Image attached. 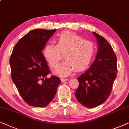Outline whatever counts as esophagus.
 <instances>
[{
  "label": "esophagus",
  "mask_w": 129,
  "mask_h": 129,
  "mask_svg": "<svg viewBox=\"0 0 129 129\" xmlns=\"http://www.w3.org/2000/svg\"><path fill=\"white\" fill-rule=\"evenodd\" d=\"M68 78H61V81L62 82L63 81H68Z\"/></svg>",
  "instance_id": "1"
}]
</instances>
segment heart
Returning <instances> with one entry per match:
<instances>
[{
	"label": "heart",
	"instance_id": "obj_1",
	"mask_svg": "<svg viewBox=\"0 0 129 129\" xmlns=\"http://www.w3.org/2000/svg\"><path fill=\"white\" fill-rule=\"evenodd\" d=\"M55 41V45L47 44L45 46L44 56L51 67L56 68L63 55L66 60L54 71L61 76L69 75L74 68L77 71L86 68L95 54L94 43L73 32H62L56 37Z\"/></svg>",
	"mask_w": 129,
	"mask_h": 129
}]
</instances>
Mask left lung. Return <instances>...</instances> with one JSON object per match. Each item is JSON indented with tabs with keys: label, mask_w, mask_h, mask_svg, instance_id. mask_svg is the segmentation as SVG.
Returning a JSON list of instances; mask_svg holds the SVG:
<instances>
[{
	"label": "left lung",
	"mask_w": 129,
	"mask_h": 129,
	"mask_svg": "<svg viewBox=\"0 0 129 129\" xmlns=\"http://www.w3.org/2000/svg\"><path fill=\"white\" fill-rule=\"evenodd\" d=\"M93 33L99 44L97 56L90 68L77 77L79 86L75 94L77 100L88 108L95 107L107 100L117 73V57L111 45Z\"/></svg>",
	"instance_id": "1"
}]
</instances>
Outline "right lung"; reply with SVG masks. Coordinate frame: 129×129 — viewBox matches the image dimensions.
<instances>
[{"mask_svg":"<svg viewBox=\"0 0 129 129\" xmlns=\"http://www.w3.org/2000/svg\"><path fill=\"white\" fill-rule=\"evenodd\" d=\"M55 29L30 30L15 45L10 58L11 77L29 106L44 107L55 95L61 80L52 75L42 51Z\"/></svg>","mask_w":129,"mask_h":129,"instance_id":"add662e5","label":"right lung"}]
</instances>
